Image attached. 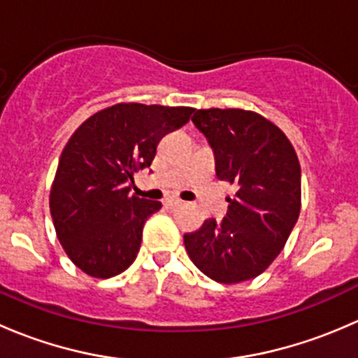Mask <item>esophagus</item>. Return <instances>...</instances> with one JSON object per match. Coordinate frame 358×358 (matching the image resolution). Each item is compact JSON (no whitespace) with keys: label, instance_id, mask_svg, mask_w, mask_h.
I'll use <instances>...</instances> for the list:
<instances>
[{"label":"esophagus","instance_id":"esophagus-1","mask_svg":"<svg viewBox=\"0 0 358 358\" xmlns=\"http://www.w3.org/2000/svg\"><path fill=\"white\" fill-rule=\"evenodd\" d=\"M164 204H166V208H178V206H182V201H180V199H168V201H166L164 202Z\"/></svg>","mask_w":358,"mask_h":358}]
</instances>
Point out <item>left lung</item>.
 Returning a JSON list of instances; mask_svg holds the SVG:
<instances>
[{"label":"left lung","mask_w":358,"mask_h":358,"mask_svg":"<svg viewBox=\"0 0 358 358\" xmlns=\"http://www.w3.org/2000/svg\"><path fill=\"white\" fill-rule=\"evenodd\" d=\"M192 122L215 152L216 176L236 183L222 222L209 218L183 243L209 279H255L286 246L301 208V168L287 136L263 115L243 109H201Z\"/></svg>","instance_id":"1"}]
</instances>
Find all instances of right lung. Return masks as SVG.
I'll return each mask as SVG.
<instances>
[{
  "mask_svg": "<svg viewBox=\"0 0 358 358\" xmlns=\"http://www.w3.org/2000/svg\"><path fill=\"white\" fill-rule=\"evenodd\" d=\"M192 107L115 103L86 119L60 156L50 213L64 251L96 279L124 272L140 251L147 218L161 202L131 196L133 173L149 168L166 133Z\"/></svg>",
  "mask_w": 358,
  "mask_h": 358,
  "instance_id": "obj_1",
  "label": "right lung"
}]
</instances>
